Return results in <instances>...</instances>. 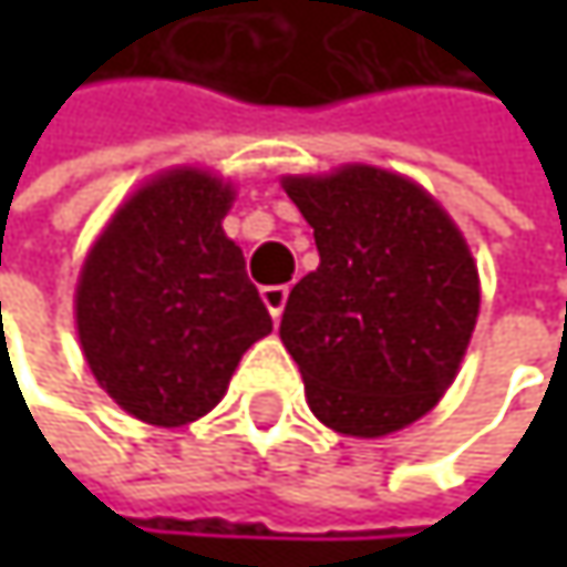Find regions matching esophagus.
<instances>
[{
    "label": "esophagus",
    "instance_id": "34e87169",
    "mask_svg": "<svg viewBox=\"0 0 567 567\" xmlns=\"http://www.w3.org/2000/svg\"><path fill=\"white\" fill-rule=\"evenodd\" d=\"M262 301L272 311V318H279L285 311V301H288V285H266L262 288Z\"/></svg>",
    "mask_w": 567,
    "mask_h": 567
}]
</instances>
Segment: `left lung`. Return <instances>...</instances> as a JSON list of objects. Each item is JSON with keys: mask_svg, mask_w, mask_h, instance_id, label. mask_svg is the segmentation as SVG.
I'll use <instances>...</instances> for the list:
<instances>
[{"mask_svg": "<svg viewBox=\"0 0 567 567\" xmlns=\"http://www.w3.org/2000/svg\"><path fill=\"white\" fill-rule=\"evenodd\" d=\"M282 186L321 256L279 328L308 406L348 436L394 433L436 406L473 338L480 276L466 239L396 173L344 167Z\"/></svg>", "mask_w": 567, "mask_h": 567, "instance_id": "8db88e82", "label": "left lung"}]
</instances>
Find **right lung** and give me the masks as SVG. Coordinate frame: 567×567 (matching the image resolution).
I'll return each mask as SVG.
<instances>
[{"mask_svg":"<svg viewBox=\"0 0 567 567\" xmlns=\"http://www.w3.org/2000/svg\"><path fill=\"white\" fill-rule=\"evenodd\" d=\"M233 189L203 171L141 186L84 259L78 338L97 384L127 413L183 426L226 394L272 315L226 239Z\"/></svg>","mask_w":567,"mask_h":567,"instance_id":"1","label":"right lung"}]
</instances>
